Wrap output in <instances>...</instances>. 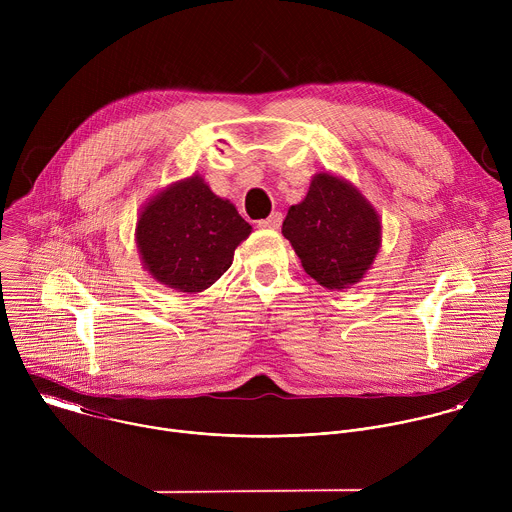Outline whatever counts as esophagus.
<instances>
[{
  "mask_svg": "<svg viewBox=\"0 0 512 512\" xmlns=\"http://www.w3.org/2000/svg\"><path fill=\"white\" fill-rule=\"evenodd\" d=\"M281 221H283V214L281 212H273L271 216H267L265 221H259V227L261 229H279L281 227Z\"/></svg>",
  "mask_w": 512,
  "mask_h": 512,
  "instance_id": "34e87169",
  "label": "esophagus"
}]
</instances>
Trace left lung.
<instances>
[{"mask_svg": "<svg viewBox=\"0 0 512 512\" xmlns=\"http://www.w3.org/2000/svg\"><path fill=\"white\" fill-rule=\"evenodd\" d=\"M304 271L322 287L344 289L367 273L381 247V218L348 180L320 172L281 227Z\"/></svg>", "mask_w": 512, "mask_h": 512, "instance_id": "1", "label": "left lung"}]
</instances>
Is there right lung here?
I'll use <instances>...</instances> for the list:
<instances>
[{"instance_id": "right-lung-1", "label": "right lung", "mask_w": 512, "mask_h": 512, "mask_svg": "<svg viewBox=\"0 0 512 512\" xmlns=\"http://www.w3.org/2000/svg\"><path fill=\"white\" fill-rule=\"evenodd\" d=\"M249 235L251 225L235 204L218 198L198 174L145 202L135 227L145 271L184 294L210 287Z\"/></svg>"}]
</instances>
